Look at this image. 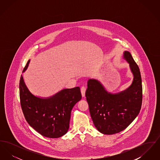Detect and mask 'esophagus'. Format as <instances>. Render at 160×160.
Returning a JSON list of instances; mask_svg holds the SVG:
<instances>
[{"label":"esophagus","instance_id":"obj_1","mask_svg":"<svg viewBox=\"0 0 160 160\" xmlns=\"http://www.w3.org/2000/svg\"><path fill=\"white\" fill-rule=\"evenodd\" d=\"M85 92H86V88L84 86H82L81 88V93L83 97H85Z\"/></svg>","mask_w":160,"mask_h":160}]
</instances>
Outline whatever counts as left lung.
I'll list each match as a JSON object with an SVG mask.
<instances>
[{
  "instance_id": "left-lung-1",
  "label": "left lung",
  "mask_w": 160,
  "mask_h": 160,
  "mask_svg": "<svg viewBox=\"0 0 160 160\" xmlns=\"http://www.w3.org/2000/svg\"><path fill=\"white\" fill-rule=\"evenodd\" d=\"M123 58L129 63L133 74L132 84L127 89L112 93L98 80L89 79L86 100L95 127L104 134H114L125 129L139 113L142 102V84L140 69L129 52Z\"/></svg>"
}]
</instances>
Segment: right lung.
Wrapping results in <instances>:
<instances>
[{
	"label": "right lung",
	"instance_id": "obj_1",
	"mask_svg": "<svg viewBox=\"0 0 160 160\" xmlns=\"http://www.w3.org/2000/svg\"><path fill=\"white\" fill-rule=\"evenodd\" d=\"M29 60L23 69L29 66ZM20 98L23 114L31 127L48 138H59L68 131L71 110L82 99L79 87L64 89L52 97L40 98L33 95L20 77Z\"/></svg>",
	"mask_w": 160,
	"mask_h": 160
}]
</instances>
